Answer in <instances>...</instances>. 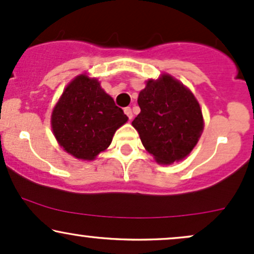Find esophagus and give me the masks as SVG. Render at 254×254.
Instances as JSON below:
<instances>
[{
    "mask_svg": "<svg viewBox=\"0 0 254 254\" xmlns=\"http://www.w3.org/2000/svg\"><path fill=\"white\" fill-rule=\"evenodd\" d=\"M124 113L127 116V118H129L130 121H131V119H132V111H131L130 107H125Z\"/></svg>",
    "mask_w": 254,
    "mask_h": 254,
    "instance_id": "esophagus-1",
    "label": "esophagus"
}]
</instances>
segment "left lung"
Masks as SVG:
<instances>
[{"label": "left lung", "instance_id": "8db88e82", "mask_svg": "<svg viewBox=\"0 0 254 254\" xmlns=\"http://www.w3.org/2000/svg\"><path fill=\"white\" fill-rule=\"evenodd\" d=\"M137 103L141 112L132 127L156 162L170 165L191 153L204 124L199 104L190 89L164 74L147 81Z\"/></svg>", "mask_w": 254, "mask_h": 254}]
</instances>
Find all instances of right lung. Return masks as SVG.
Masks as SVG:
<instances>
[{"label": "right lung", "mask_w": 254, "mask_h": 254, "mask_svg": "<svg viewBox=\"0 0 254 254\" xmlns=\"http://www.w3.org/2000/svg\"><path fill=\"white\" fill-rule=\"evenodd\" d=\"M127 122L97 78L78 75L66 86L51 115V127L63 149L76 159L94 160Z\"/></svg>", "instance_id": "obj_1"}]
</instances>
